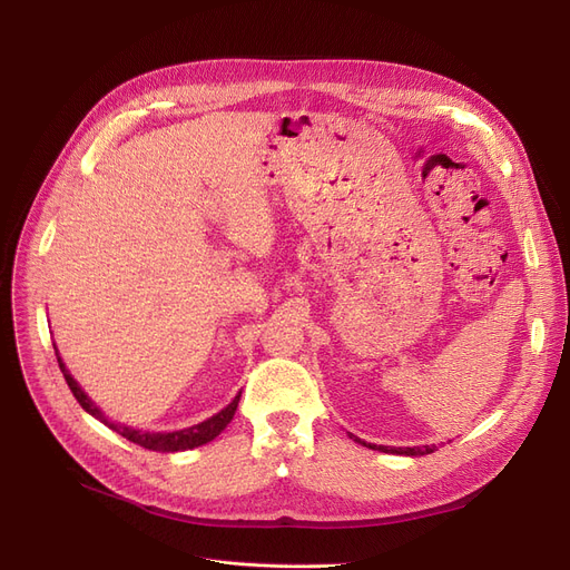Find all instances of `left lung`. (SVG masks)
I'll use <instances>...</instances> for the list:
<instances>
[{"label":"left lung","instance_id":"left-lung-1","mask_svg":"<svg viewBox=\"0 0 570 570\" xmlns=\"http://www.w3.org/2000/svg\"><path fill=\"white\" fill-rule=\"evenodd\" d=\"M353 441L363 443L367 448H372V451H381V453H393V455H409V458H417V455H430L436 451V445H413V448H391V445H374V443H365L363 439H357L353 434H348Z\"/></svg>","mask_w":570,"mask_h":570}]
</instances>
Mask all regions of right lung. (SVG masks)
<instances>
[{"mask_svg":"<svg viewBox=\"0 0 570 570\" xmlns=\"http://www.w3.org/2000/svg\"><path fill=\"white\" fill-rule=\"evenodd\" d=\"M55 353H57V348H55ZM57 363H59V370H62V374H65V379H67V383H69V387H71L73 397L78 400V404H80L89 415H95L97 421H101L104 425H108V428L115 430L117 434H122V436L129 439L131 443H138V445H142V448H147V451H157V453L191 451V448H198V445H203V443H207V441H213V439L219 436L222 430L233 421L237 402H239V393H237L235 400H233L226 409H222V411L215 413L213 417H207V421H203V423H198V425H194V428H187V430H177V432H142V430H134V428H127V425H119V423H115V421H108V417L101 413V409L85 395V391L78 385V381L69 374L67 365L62 363V357H59V355H57Z\"/></svg>","mask_w":570,"mask_h":570,"instance_id":"1","label":"right lung"}]
</instances>
